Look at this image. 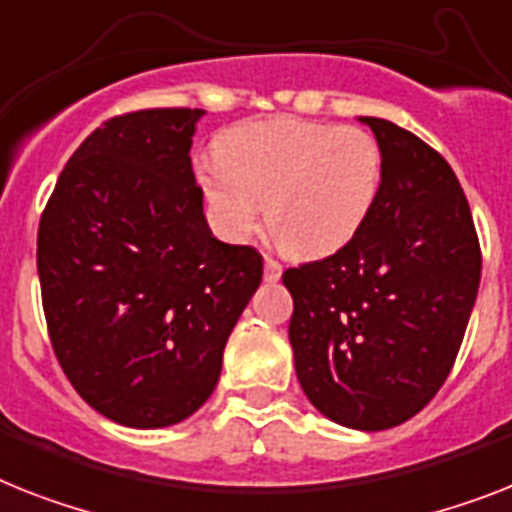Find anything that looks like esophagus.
Returning <instances> with one entry per match:
<instances>
[{
	"label": "esophagus",
	"instance_id": "obj_1",
	"mask_svg": "<svg viewBox=\"0 0 512 512\" xmlns=\"http://www.w3.org/2000/svg\"><path fill=\"white\" fill-rule=\"evenodd\" d=\"M282 277V264L272 256H266L264 259V280L266 282H277Z\"/></svg>",
	"mask_w": 512,
	"mask_h": 512
}]
</instances>
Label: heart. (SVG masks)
Segmentation results:
<instances>
[{
    "mask_svg": "<svg viewBox=\"0 0 512 512\" xmlns=\"http://www.w3.org/2000/svg\"><path fill=\"white\" fill-rule=\"evenodd\" d=\"M382 146L369 130L301 117L235 125L198 183L217 227L232 240L269 227L285 251L319 259L356 238L377 204Z\"/></svg>",
    "mask_w": 512,
    "mask_h": 512,
    "instance_id": "obj_1",
    "label": "heart"
}]
</instances>
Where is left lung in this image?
<instances>
[{
    "mask_svg": "<svg viewBox=\"0 0 512 512\" xmlns=\"http://www.w3.org/2000/svg\"><path fill=\"white\" fill-rule=\"evenodd\" d=\"M377 135V204L348 246L282 274L293 295L295 374L319 413L361 432L416 416L453 369L481 280V251L453 167L418 135Z\"/></svg>",
    "mask_w": 512,
    "mask_h": 512,
    "instance_id": "1",
    "label": "left lung"
}]
</instances>
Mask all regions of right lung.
I'll use <instances>...</instances> for the list:
<instances>
[{"label":"right lung","instance_id":"right-lung-1","mask_svg":"<svg viewBox=\"0 0 512 512\" xmlns=\"http://www.w3.org/2000/svg\"><path fill=\"white\" fill-rule=\"evenodd\" d=\"M204 109H141L80 143L38 225L54 356L78 395L133 429L180 424L219 382L261 282L251 246L211 235L190 146Z\"/></svg>","mask_w":512,"mask_h":512}]
</instances>
